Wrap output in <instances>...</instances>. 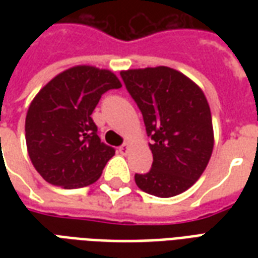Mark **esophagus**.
Listing matches in <instances>:
<instances>
[{
    "mask_svg": "<svg viewBox=\"0 0 258 258\" xmlns=\"http://www.w3.org/2000/svg\"><path fill=\"white\" fill-rule=\"evenodd\" d=\"M118 152H120L121 155H124V156H125V155H127V153H128V152H130V145H128V144H124V145L120 146V148H118Z\"/></svg>",
    "mask_w": 258,
    "mask_h": 258,
    "instance_id": "obj_1",
    "label": "esophagus"
}]
</instances>
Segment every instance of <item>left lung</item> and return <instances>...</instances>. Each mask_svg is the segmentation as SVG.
Returning <instances> with one entry per match:
<instances>
[{"instance_id": "8db88e82", "label": "left lung", "mask_w": 258, "mask_h": 258, "mask_svg": "<svg viewBox=\"0 0 258 258\" xmlns=\"http://www.w3.org/2000/svg\"><path fill=\"white\" fill-rule=\"evenodd\" d=\"M144 116L153 163L135 174L141 190L157 198L182 194L209 164L214 131L209 102L198 84L167 66L120 72Z\"/></svg>"}]
</instances>
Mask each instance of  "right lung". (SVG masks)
<instances>
[{
  "mask_svg": "<svg viewBox=\"0 0 258 258\" xmlns=\"http://www.w3.org/2000/svg\"><path fill=\"white\" fill-rule=\"evenodd\" d=\"M120 87L110 70L79 64L55 76L34 96L26 114V145L47 182L73 189L101 177L114 149L101 142L91 114L102 94Z\"/></svg>",
  "mask_w": 258,
  "mask_h": 258,
  "instance_id": "add662e5",
  "label": "right lung"
}]
</instances>
